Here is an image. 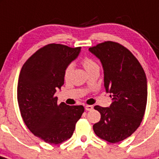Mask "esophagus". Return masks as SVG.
Returning <instances> with one entry per match:
<instances>
[{
  "label": "esophagus",
  "instance_id": "34e87169",
  "mask_svg": "<svg viewBox=\"0 0 159 159\" xmlns=\"http://www.w3.org/2000/svg\"><path fill=\"white\" fill-rule=\"evenodd\" d=\"M93 108V107L92 106V105H85V109H86L87 111L92 110Z\"/></svg>",
  "mask_w": 159,
  "mask_h": 159
}]
</instances>
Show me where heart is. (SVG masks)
Masks as SVG:
<instances>
[{
    "label": "heart",
    "instance_id": "heart-1",
    "mask_svg": "<svg viewBox=\"0 0 159 159\" xmlns=\"http://www.w3.org/2000/svg\"><path fill=\"white\" fill-rule=\"evenodd\" d=\"M81 63L83 64L84 67L87 70L88 72H90L91 70H93L95 68H99L98 63H96V61L90 57H84V59L81 60ZM73 71V65L71 63L68 64L65 67L64 71H63V77L65 80H68L70 78V75Z\"/></svg>",
    "mask_w": 159,
    "mask_h": 159
}]
</instances>
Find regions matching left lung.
I'll return each mask as SVG.
<instances>
[{"label":"left lung","mask_w":159,"mask_h":159,"mask_svg":"<svg viewBox=\"0 0 159 159\" xmlns=\"http://www.w3.org/2000/svg\"><path fill=\"white\" fill-rule=\"evenodd\" d=\"M103 65L104 88L110 107L96 105L100 120L93 125L96 136L111 143L129 138L140 126L147 103V81L137 58L121 44L106 41L89 48Z\"/></svg>","instance_id":"1"}]
</instances>
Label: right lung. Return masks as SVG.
<instances>
[{
  "label": "right lung",
  "mask_w": 159,
  "mask_h": 159,
  "mask_svg": "<svg viewBox=\"0 0 159 159\" xmlns=\"http://www.w3.org/2000/svg\"><path fill=\"white\" fill-rule=\"evenodd\" d=\"M80 47L51 43L39 49L21 67L17 102L30 132L49 144H60L72 136L84 111L83 105L58 104L55 93L64 84L63 71Z\"/></svg>",
  "instance_id": "right-lung-1"
}]
</instances>
